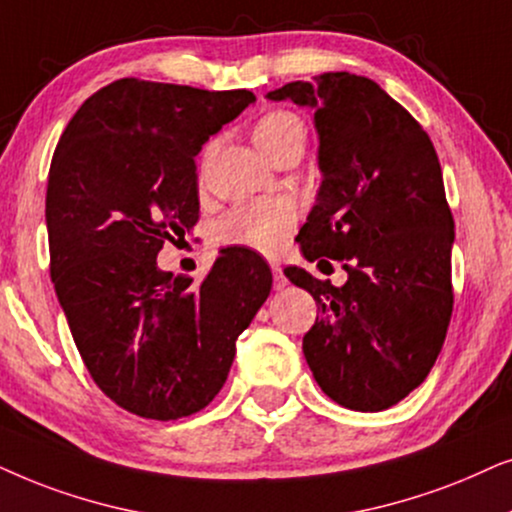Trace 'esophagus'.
I'll use <instances>...</instances> for the list:
<instances>
[{
	"instance_id": "obj_1",
	"label": "esophagus",
	"mask_w": 512,
	"mask_h": 512,
	"mask_svg": "<svg viewBox=\"0 0 512 512\" xmlns=\"http://www.w3.org/2000/svg\"><path fill=\"white\" fill-rule=\"evenodd\" d=\"M271 271H274V290H283L285 285H288V281H285L283 276V269L278 267V264H271Z\"/></svg>"
}]
</instances>
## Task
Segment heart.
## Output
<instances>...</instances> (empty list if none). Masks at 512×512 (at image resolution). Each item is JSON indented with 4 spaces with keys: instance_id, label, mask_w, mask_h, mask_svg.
<instances>
[{
    "instance_id": "obj_1",
    "label": "heart",
    "mask_w": 512,
    "mask_h": 512,
    "mask_svg": "<svg viewBox=\"0 0 512 512\" xmlns=\"http://www.w3.org/2000/svg\"><path fill=\"white\" fill-rule=\"evenodd\" d=\"M306 128L304 121L295 112L288 109H274L252 126V140L255 145L276 159L278 152L295 142L304 145ZM295 208L283 199H260L236 206L217 224V238L224 245H238V248H250L257 252H276L295 227Z\"/></svg>"
}]
</instances>
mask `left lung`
I'll return each mask as SVG.
<instances>
[{
  "mask_svg": "<svg viewBox=\"0 0 512 512\" xmlns=\"http://www.w3.org/2000/svg\"><path fill=\"white\" fill-rule=\"evenodd\" d=\"M313 109L320 187L285 276L316 299L302 349L335 403L381 412L428 377L452 318L454 220L428 133L377 81L327 72L267 93Z\"/></svg>",
  "mask_w": 512,
  "mask_h": 512,
  "instance_id": "8db88e82",
  "label": "left lung"
}]
</instances>
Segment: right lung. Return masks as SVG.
Masks as SVG:
<instances>
[{
	"mask_svg": "<svg viewBox=\"0 0 512 512\" xmlns=\"http://www.w3.org/2000/svg\"><path fill=\"white\" fill-rule=\"evenodd\" d=\"M250 102V91L119 79L77 109L53 154L51 281L93 381L138 417L203 410L271 292L269 264L248 248L220 250L196 285L156 264L199 220L194 156Z\"/></svg>",
	"mask_w": 512,
	"mask_h": 512,
	"instance_id": "add662e5",
	"label": "right lung"
}]
</instances>
